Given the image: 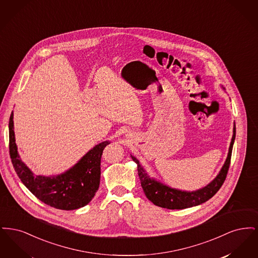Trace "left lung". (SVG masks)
Instances as JSON below:
<instances>
[{
  "mask_svg": "<svg viewBox=\"0 0 258 258\" xmlns=\"http://www.w3.org/2000/svg\"><path fill=\"white\" fill-rule=\"evenodd\" d=\"M221 88L223 91H225L223 87ZM235 136H236V125L234 123L233 135H232L231 142L228 149L227 158L224 161L221 170L218 173L216 178H214V180H212L208 184L192 191L171 187L170 185L160 182V180L154 177H151L145 170V168L143 167V165L140 163V161L136 159V157L131 155V158L137 164L138 176H139L141 186L144 190L145 196L155 205L161 208L171 209V210L195 207L206 202L218 192V190L221 188V185L226 178V174L230 164Z\"/></svg>",
  "mask_w": 258,
  "mask_h": 258,
  "instance_id": "obj_1",
  "label": "left lung"
}]
</instances>
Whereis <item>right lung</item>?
<instances>
[{"instance_id": "add662e5", "label": "right lung", "mask_w": 258, "mask_h": 258, "mask_svg": "<svg viewBox=\"0 0 258 258\" xmlns=\"http://www.w3.org/2000/svg\"><path fill=\"white\" fill-rule=\"evenodd\" d=\"M10 155L14 170L25 186L43 203L60 210L86 206L98 191L100 182L102 151L110 144L106 140L95 145L71 168L57 175H35L21 160L15 143L13 111L10 123Z\"/></svg>"}]
</instances>
